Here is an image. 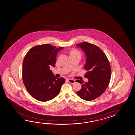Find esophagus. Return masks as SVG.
I'll use <instances>...</instances> for the list:
<instances>
[{"label": "esophagus", "mask_w": 135, "mask_h": 135, "mask_svg": "<svg viewBox=\"0 0 135 135\" xmlns=\"http://www.w3.org/2000/svg\"><path fill=\"white\" fill-rule=\"evenodd\" d=\"M67 80H68V81L70 83H71V84H74V83L75 82V80H73V79H67Z\"/></svg>", "instance_id": "1"}]
</instances>
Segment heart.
<instances>
[{
  "instance_id": "obj_1",
  "label": "heart",
  "mask_w": 135,
  "mask_h": 135,
  "mask_svg": "<svg viewBox=\"0 0 135 135\" xmlns=\"http://www.w3.org/2000/svg\"><path fill=\"white\" fill-rule=\"evenodd\" d=\"M70 56L71 55H78L80 56V53L77 50L73 49V50H71L70 51Z\"/></svg>"
}]
</instances>
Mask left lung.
<instances>
[{"instance_id": "obj_1", "label": "left lung", "mask_w": 135, "mask_h": 135, "mask_svg": "<svg viewBox=\"0 0 135 135\" xmlns=\"http://www.w3.org/2000/svg\"><path fill=\"white\" fill-rule=\"evenodd\" d=\"M76 46L85 53L84 68L87 71L84 76L88 79L86 83L83 80L76 81L82 85L77 94L83 100H92L101 95L109 85L111 76L109 62L103 51L95 45L84 42Z\"/></svg>"}]
</instances>
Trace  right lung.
Here are the masks:
<instances>
[{"label": "right lung", "mask_w": 135, "mask_h": 135, "mask_svg": "<svg viewBox=\"0 0 135 135\" xmlns=\"http://www.w3.org/2000/svg\"><path fill=\"white\" fill-rule=\"evenodd\" d=\"M63 48H56L49 44L35 46L24 57L23 83L27 91L36 100L47 102L59 93L65 80L55 77L50 68L55 67L57 54Z\"/></svg>", "instance_id": "add662e5"}]
</instances>
